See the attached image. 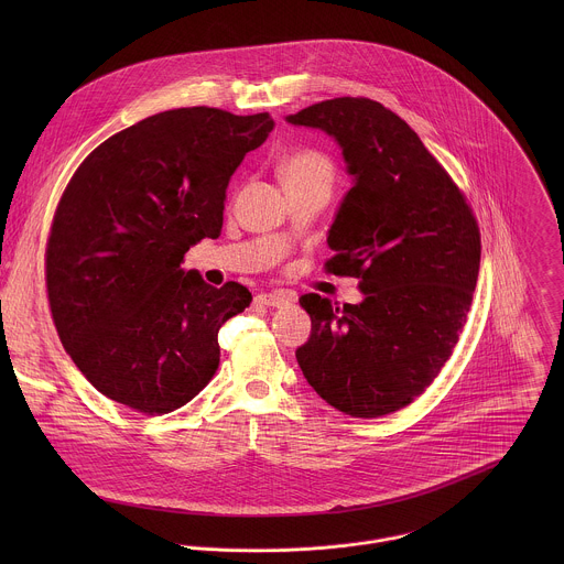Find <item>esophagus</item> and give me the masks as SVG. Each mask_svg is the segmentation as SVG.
Here are the masks:
<instances>
[{
    "mask_svg": "<svg viewBox=\"0 0 564 564\" xmlns=\"http://www.w3.org/2000/svg\"><path fill=\"white\" fill-rule=\"evenodd\" d=\"M295 300L291 291H273V293H262L256 297V304L267 306V308H284Z\"/></svg>",
    "mask_w": 564,
    "mask_h": 564,
    "instance_id": "esophagus-1",
    "label": "esophagus"
}]
</instances>
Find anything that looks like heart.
I'll list each match as a JSON object with an SVG mask.
<instances>
[{
  "mask_svg": "<svg viewBox=\"0 0 564 564\" xmlns=\"http://www.w3.org/2000/svg\"><path fill=\"white\" fill-rule=\"evenodd\" d=\"M282 184H325L332 182V162L319 152H297L280 164Z\"/></svg>",
  "mask_w": 564,
  "mask_h": 564,
  "instance_id": "heart-1",
  "label": "heart"
}]
</instances>
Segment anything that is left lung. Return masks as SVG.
Here are the masks:
<instances>
[{
	"label": "left lung",
	"instance_id": "left-lung-1",
	"mask_svg": "<svg viewBox=\"0 0 564 564\" xmlns=\"http://www.w3.org/2000/svg\"><path fill=\"white\" fill-rule=\"evenodd\" d=\"M340 148L351 188L327 230L325 269L365 295L338 308L306 293L311 336L295 351L336 410L376 419L430 387L452 356L480 271V232L463 193L416 132L382 104L336 97L289 115Z\"/></svg>",
	"mask_w": 564,
	"mask_h": 564
}]
</instances>
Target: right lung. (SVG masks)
<instances>
[{"mask_svg": "<svg viewBox=\"0 0 564 564\" xmlns=\"http://www.w3.org/2000/svg\"><path fill=\"white\" fill-rule=\"evenodd\" d=\"M273 126L267 112L164 110L74 173L47 242V297L67 354L101 395L164 414L213 380L219 327L251 293L180 264L219 237L230 177Z\"/></svg>", "mask_w": 564, "mask_h": 564, "instance_id": "1", "label": "right lung"}]
</instances>
